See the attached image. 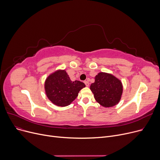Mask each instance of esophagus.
<instances>
[{"label": "esophagus", "instance_id": "34e87169", "mask_svg": "<svg viewBox=\"0 0 160 160\" xmlns=\"http://www.w3.org/2000/svg\"><path fill=\"white\" fill-rule=\"evenodd\" d=\"M84 84H86V87H89V82L88 81H84Z\"/></svg>", "mask_w": 160, "mask_h": 160}]
</instances>
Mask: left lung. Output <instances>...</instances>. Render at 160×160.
Wrapping results in <instances>:
<instances>
[{"label": "left lung", "mask_w": 160, "mask_h": 160, "mask_svg": "<svg viewBox=\"0 0 160 160\" xmlns=\"http://www.w3.org/2000/svg\"><path fill=\"white\" fill-rule=\"evenodd\" d=\"M90 88L96 101L105 108L118 105L123 90L121 81L114 75L106 72L98 73Z\"/></svg>", "instance_id": "left-lung-1"}]
</instances>
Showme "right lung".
Returning <instances> with one entry per match:
<instances>
[{
  "mask_svg": "<svg viewBox=\"0 0 160 160\" xmlns=\"http://www.w3.org/2000/svg\"><path fill=\"white\" fill-rule=\"evenodd\" d=\"M84 83L72 81L65 70H58L50 74L44 82L46 96L53 105L67 107L76 99Z\"/></svg>",
  "mask_w": 160,
  "mask_h": 160,
  "instance_id": "add662e5",
  "label": "right lung"
}]
</instances>
